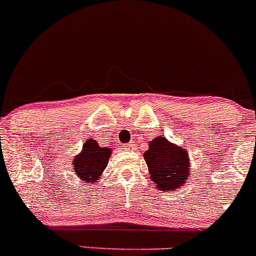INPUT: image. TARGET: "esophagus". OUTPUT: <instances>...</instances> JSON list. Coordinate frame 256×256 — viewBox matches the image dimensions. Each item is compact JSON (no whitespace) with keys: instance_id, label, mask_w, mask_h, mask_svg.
Segmentation results:
<instances>
[{"instance_id":"esophagus-1","label":"esophagus","mask_w":256,"mask_h":256,"mask_svg":"<svg viewBox=\"0 0 256 256\" xmlns=\"http://www.w3.org/2000/svg\"><path fill=\"white\" fill-rule=\"evenodd\" d=\"M134 148H136V144H133V142H129V144L124 145V149H127V150L134 149Z\"/></svg>"}]
</instances>
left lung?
<instances>
[{
  "label": "left lung",
  "instance_id": "8db88e82",
  "mask_svg": "<svg viewBox=\"0 0 256 256\" xmlns=\"http://www.w3.org/2000/svg\"><path fill=\"white\" fill-rule=\"evenodd\" d=\"M150 180L158 190L174 192L190 178L189 154L182 146L173 144L164 136H158L149 142L144 152Z\"/></svg>",
  "mask_w": 256,
  "mask_h": 256
}]
</instances>
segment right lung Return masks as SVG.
<instances>
[{
  "mask_svg": "<svg viewBox=\"0 0 256 256\" xmlns=\"http://www.w3.org/2000/svg\"><path fill=\"white\" fill-rule=\"evenodd\" d=\"M111 148H102L94 139H88L83 149L73 158V170L82 182L96 184L102 177L111 158Z\"/></svg>",
  "mask_w": 256,
  "mask_h": 256,
  "instance_id": "add662e5",
  "label": "right lung"
}]
</instances>
